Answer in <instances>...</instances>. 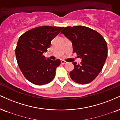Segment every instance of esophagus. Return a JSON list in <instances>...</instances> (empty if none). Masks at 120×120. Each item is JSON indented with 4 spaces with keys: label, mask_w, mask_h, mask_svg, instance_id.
I'll list each match as a JSON object with an SVG mask.
<instances>
[{
    "label": "esophagus",
    "mask_w": 120,
    "mask_h": 120,
    "mask_svg": "<svg viewBox=\"0 0 120 120\" xmlns=\"http://www.w3.org/2000/svg\"><path fill=\"white\" fill-rule=\"evenodd\" d=\"M61 64H67V63H68L67 62L64 61V60H61Z\"/></svg>",
    "instance_id": "obj_1"
}]
</instances>
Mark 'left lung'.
I'll return each mask as SVG.
<instances>
[{"label": "left lung", "mask_w": 120, "mask_h": 120, "mask_svg": "<svg viewBox=\"0 0 120 120\" xmlns=\"http://www.w3.org/2000/svg\"><path fill=\"white\" fill-rule=\"evenodd\" d=\"M71 42L74 52L82 59L80 64L73 63L74 69L70 76L78 84H88L103 68L107 56V43L101 34L88 27L78 26L65 27L61 32Z\"/></svg>", "instance_id": "left-lung-1"}]
</instances>
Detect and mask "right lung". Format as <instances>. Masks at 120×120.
I'll return each instance as SVG.
<instances>
[{
	"mask_svg": "<svg viewBox=\"0 0 120 120\" xmlns=\"http://www.w3.org/2000/svg\"><path fill=\"white\" fill-rule=\"evenodd\" d=\"M63 27L41 26L27 31L19 38L15 56L20 70L28 81L36 85L50 83L54 78L59 59L52 60L43 55Z\"/></svg>",
	"mask_w": 120,
	"mask_h": 120,
	"instance_id": "add662e5",
	"label": "right lung"
}]
</instances>
